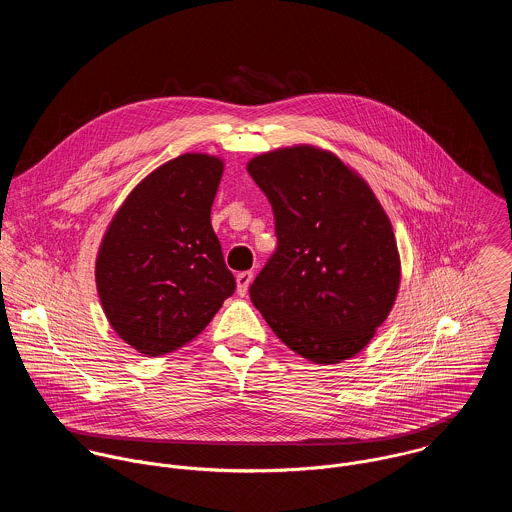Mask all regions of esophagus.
Here are the masks:
<instances>
[{"label": "esophagus", "mask_w": 512, "mask_h": 512, "mask_svg": "<svg viewBox=\"0 0 512 512\" xmlns=\"http://www.w3.org/2000/svg\"><path fill=\"white\" fill-rule=\"evenodd\" d=\"M252 280H254V274H252V272H240V274L236 276V292H238V295H246L248 286L252 284Z\"/></svg>", "instance_id": "esophagus-1"}]
</instances>
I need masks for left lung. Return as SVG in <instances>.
Listing matches in <instances>:
<instances>
[{
    "instance_id": "obj_1",
    "label": "left lung",
    "mask_w": 512,
    "mask_h": 512,
    "mask_svg": "<svg viewBox=\"0 0 512 512\" xmlns=\"http://www.w3.org/2000/svg\"><path fill=\"white\" fill-rule=\"evenodd\" d=\"M246 169L278 234V250L250 286L254 307L311 363L359 355L390 315L402 274L374 191L339 155L309 144L260 153Z\"/></svg>"
}]
</instances>
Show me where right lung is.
<instances>
[{
  "instance_id": "1",
  "label": "right lung",
  "mask_w": 512,
  "mask_h": 512,
  "mask_svg": "<svg viewBox=\"0 0 512 512\" xmlns=\"http://www.w3.org/2000/svg\"><path fill=\"white\" fill-rule=\"evenodd\" d=\"M224 161L181 153L144 177L110 220L94 266L104 315L146 357L191 343L236 288L211 226Z\"/></svg>"
}]
</instances>
